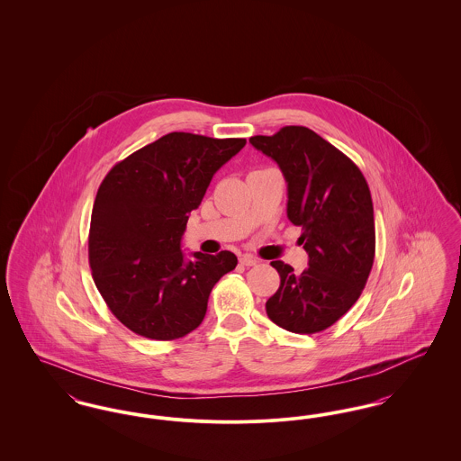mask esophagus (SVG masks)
<instances>
[{
    "mask_svg": "<svg viewBox=\"0 0 461 461\" xmlns=\"http://www.w3.org/2000/svg\"><path fill=\"white\" fill-rule=\"evenodd\" d=\"M261 261L259 259H256V258H252V256H241L240 264L243 266H256V264H259Z\"/></svg>",
    "mask_w": 461,
    "mask_h": 461,
    "instance_id": "1",
    "label": "esophagus"
}]
</instances>
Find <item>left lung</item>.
Instances as JSON below:
<instances>
[{
  "instance_id": "1",
  "label": "left lung",
  "mask_w": 461,
  "mask_h": 461,
  "mask_svg": "<svg viewBox=\"0 0 461 461\" xmlns=\"http://www.w3.org/2000/svg\"><path fill=\"white\" fill-rule=\"evenodd\" d=\"M288 185L286 216L303 228L309 256L301 275L273 261L280 286L266 303L267 318L294 333H318L339 321L359 299L375 259V220L368 183L359 167L320 134L285 126L252 136Z\"/></svg>"
}]
</instances>
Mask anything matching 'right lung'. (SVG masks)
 I'll list each match as a JSON object with an SVG mask.
<instances>
[{
  "label": "right lung",
  "instance_id": "obj_1",
  "mask_svg": "<svg viewBox=\"0 0 461 461\" xmlns=\"http://www.w3.org/2000/svg\"><path fill=\"white\" fill-rule=\"evenodd\" d=\"M243 138L169 132L117 162L93 203L88 256L112 314L154 340L181 339L202 323L212 286L237 256L181 252L188 216Z\"/></svg>",
  "mask_w": 461,
  "mask_h": 461
}]
</instances>
